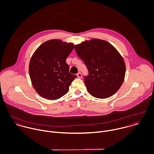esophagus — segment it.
I'll return each instance as SVG.
<instances>
[{"label":"esophagus","instance_id":"1","mask_svg":"<svg viewBox=\"0 0 154 154\" xmlns=\"http://www.w3.org/2000/svg\"><path fill=\"white\" fill-rule=\"evenodd\" d=\"M77 76L79 79H81V78L82 77V73H81V72H79V73H77Z\"/></svg>","mask_w":154,"mask_h":154}]
</instances>
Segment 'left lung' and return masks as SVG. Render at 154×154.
<instances>
[{
  "label": "left lung",
  "instance_id": "left-lung-1",
  "mask_svg": "<svg viewBox=\"0 0 154 154\" xmlns=\"http://www.w3.org/2000/svg\"><path fill=\"white\" fill-rule=\"evenodd\" d=\"M74 49L89 72L84 81L88 92L94 97L105 99L119 91L124 80L125 64L114 46L92 38L75 45Z\"/></svg>",
  "mask_w": 154,
  "mask_h": 154
}]
</instances>
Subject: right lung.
<instances>
[{"instance_id": "add662e5", "label": "right lung", "mask_w": 154, "mask_h": 154, "mask_svg": "<svg viewBox=\"0 0 154 154\" xmlns=\"http://www.w3.org/2000/svg\"><path fill=\"white\" fill-rule=\"evenodd\" d=\"M74 44L59 39L48 40L35 51L29 63V74L35 91L42 97L55 100L69 91L75 75L69 72L66 59Z\"/></svg>"}]
</instances>
